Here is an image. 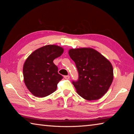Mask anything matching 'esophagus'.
Returning <instances> with one entry per match:
<instances>
[{
    "label": "esophagus",
    "instance_id": "34e87169",
    "mask_svg": "<svg viewBox=\"0 0 134 134\" xmlns=\"http://www.w3.org/2000/svg\"><path fill=\"white\" fill-rule=\"evenodd\" d=\"M64 77L65 79H70V76H64Z\"/></svg>",
    "mask_w": 134,
    "mask_h": 134
}]
</instances>
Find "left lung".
<instances>
[{
  "label": "left lung",
  "instance_id": "8db88e82",
  "mask_svg": "<svg viewBox=\"0 0 134 134\" xmlns=\"http://www.w3.org/2000/svg\"><path fill=\"white\" fill-rule=\"evenodd\" d=\"M69 54L75 63L79 80L72 85L87 100L99 99L109 89L113 79L112 65L107 58L92 48H72Z\"/></svg>",
  "mask_w": 134,
  "mask_h": 134
}]
</instances>
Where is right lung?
I'll list each match as a JSON object with an SVG mask.
<instances>
[{"mask_svg":"<svg viewBox=\"0 0 134 134\" xmlns=\"http://www.w3.org/2000/svg\"><path fill=\"white\" fill-rule=\"evenodd\" d=\"M63 52L62 47L47 45L36 49L26 58L23 67L24 81L34 96L44 97L55 91L63 76L58 73L53 61Z\"/></svg>","mask_w":134,"mask_h":134,"instance_id":"1","label":"right lung"}]
</instances>
